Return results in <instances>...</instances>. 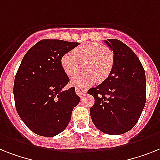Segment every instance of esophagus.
I'll return each mask as SVG.
<instances>
[{
  "label": "esophagus",
  "mask_w": 160,
  "mask_h": 160,
  "mask_svg": "<svg viewBox=\"0 0 160 160\" xmlns=\"http://www.w3.org/2000/svg\"><path fill=\"white\" fill-rule=\"evenodd\" d=\"M75 92H76V93H77L78 96H79L80 97H82V96H84V95L87 93V90L83 89V88H76V89H75Z\"/></svg>",
  "instance_id": "34e87169"
}]
</instances>
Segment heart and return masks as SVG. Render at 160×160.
I'll use <instances>...</instances> for the list:
<instances>
[{
	"label": "heart",
	"instance_id": "1",
	"mask_svg": "<svg viewBox=\"0 0 160 160\" xmlns=\"http://www.w3.org/2000/svg\"><path fill=\"white\" fill-rule=\"evenodd\" d=\"M62 68L68 77H72L82 68L85 69L72 79V83L80 88H87L97 80L105 81L111 74L114 65V54L111 49L95 42L83 43L67 53L60 60Z\"/></svg>",
	"mask_w": 160,
	"mask_h": 160
}]
</instances>
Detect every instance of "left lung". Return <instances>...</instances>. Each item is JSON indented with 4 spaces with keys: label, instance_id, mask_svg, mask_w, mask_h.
Masks as SVG:
<instances>
[{
    "label": "left lung",
    "instance_id": "8db88e82",
    "mask_svg": "<svg viewBox=\"0 0 160 160\" xmlns=\"http://www.w3.org/2000/svg\"><path fill=\"white\" fill-rule=\"evenodd\" d=\"M114 54L109 77L88 93L95 98L90 108L95 126L102 132L120 135L135 126L146 101V73L132 50L117 39H107Z\"/></svg>",
    "mask_w": 160,
    "mask_h": 160
}]
</instances>
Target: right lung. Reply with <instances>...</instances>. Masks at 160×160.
Returning a JSON list of instances; mask_svg holds the SVG:
<instances>
[{
  "instance_id": "obj_1",
  "label": "right lung",
  "mask_w": 160,
  "mask_h": 160,
  "mask_svg": "<svg viewBox=\"0 0 160 160\" xmlns=\"http://www.w3.org/2000/svg\"><path fill=\"white\" fill-rule=\"evenodd\" d=\"M78 42L45 39L30 48L15 75L14 96L18 114L26 126L42 137H55L67 128L80 97L62 68V56Z\"/></svg>"
}]
</instances>
